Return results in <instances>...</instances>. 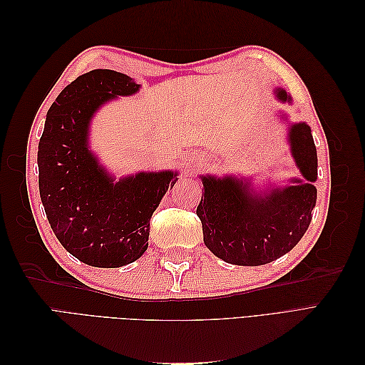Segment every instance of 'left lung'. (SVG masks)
Wrapping results in <instances>:
<instances>
[{
	"label": "left lung",
	"instance_id": "left-lung-1",
	"mask_svg": "<svg viewBox=\"0 0 365 365\" xmlns=\"http://www.w3.org/2000/svg\"><path fill=\"white\" fill-rule=\"evenodd\" d=\"M282 103L292 105L283 88H275ZM286 125L291 155L302 178L286 184L259 185L251 176L212 173L201 175L204 185L196 215L201 219L204 244L216 257L240 267H259L289 252L311 224L317 202V148L311 126L306 121L291 123L280 111Z\"/></svg>",
	"mask_w": 365,
	"mask_h": 365
}]
</instances>
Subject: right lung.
Listing matches in <instances>:
<instances>
[{"label":"right lung","instance_id":"add662e5","mask_svg":"<svg viewBox=\"0 0 365 365\" xmlns=\"http://www.w3.org/2000/svg\"><path fill=\"white\" fill-rule=\"evenodd\" d=\"M132 77L93 70L58 96L38 146L39 195L53 233L76 259L97 268L135 262L149 245L150 217L178 181V170L137 172L117 180L91 149L102 106L140 91Z\"/></svg>","mask_w":365,"mask_h":365}]
</instances>
